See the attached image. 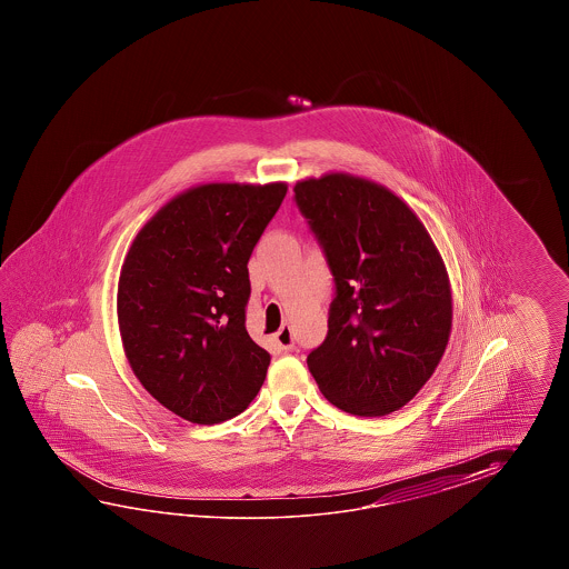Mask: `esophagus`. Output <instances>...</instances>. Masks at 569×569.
Wrapping results in <instances>:
<instances>
[{
  "instance_id": "esophagus-1",
  "label": "esophagus",
  "mask_w": 569,
  "mask_h": 569,
  "mask_svg": "<svg viewBox=\"0 0 569 569\" xmlns=\"http://www.w3.org/2000/svg\"><path fill=\"white\" fill-rule=\"evenodd\" d=\"M274 339H277L280 350L289 351L295 348V336H292V329H290V326L280 327Z\"/></svg>"
}]
</instances>
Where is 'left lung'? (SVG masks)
Masks as SVG:
<instances>
[{"label": "left lung", "instance_id": "8db88e82", "mask_svg": "<svg viewBox=\"0 0 569 569\" xmlns=\"http://www.w3.org/2000/svg\"><path fill=\"white\" fill-rule=\"evenodd\" d=\"M295 201L336 282L326 341L307 356L315 382L350 415L399 411L436 372L451 331L436 243L402 199L353 174L299 181Z\"/></svg>", "mask_w": 569, "mask_h": 569}]
</instances>
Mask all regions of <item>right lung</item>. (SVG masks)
<instances>
[{
    "label": "right lung",
    "mask_w": 569,
    "mask_h": 569,
    "mask_svg": "<svg viewBox=\"0 0 569 569\" xmlns=\"http://www.w3.org/2000/svg\"><path fill=\"white\" fill-rule=\"evenodd\" d=\"M287 194L284 182H209L170 199L121 267L118 323L142 387L197 425L248 409L270 353L246 329L248 260Z\"/></svg>",
    "instance_id": "obj_1"
}]
</instances>
